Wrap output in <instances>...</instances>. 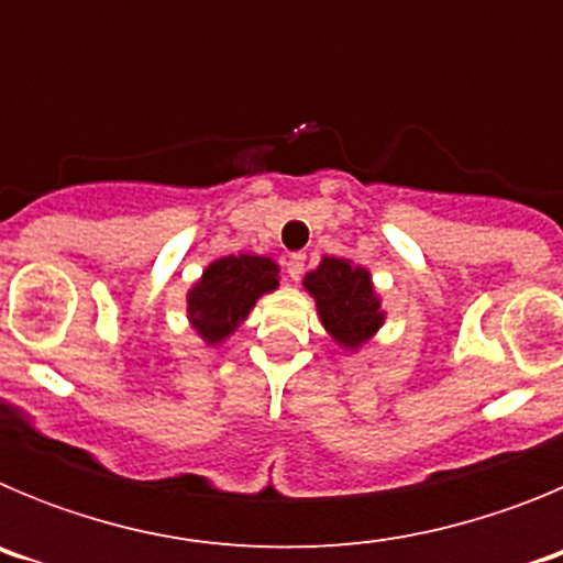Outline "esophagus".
Segmentation results:
<instances>
[{"label": "esophagus", "instance_id": "34e87169", "mask_svg": "<svg viewBox=\"0 0 563 563\" xmlns=\"http://www.w3.org/2000/svg\"><path fill=\"white\" fill-rule=\"evenodd\" d=\"M305 262H307V256L301 251L298 253H290V256H287V273H290V278L292 282H298V278L305 276Z\"/></svg>", "mask_w": 563, "mask_h": 563}]
</instances>
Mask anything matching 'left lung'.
I'll use <instances>...</instances> for the list:
<instances>
[{
    "label": "left lung",
    "mask_w": 563,
    "mask_h": 563,
    "mask_svg": "<svg viewBox=\"0 0 563 563\" xmlns=\"http://www.w3.org/2000/svg\"><path fill=\"white\" fill-rule=\"evenodd\" d=\"M305 290L316 298L321 324L343 350H357L383 327L386 312L369 271L350 258H321V265L305 276Z\"/></svg>",
    "instance_id": "1"
}]
</instances>
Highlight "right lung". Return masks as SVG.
<instances>
[{"label":"right lung","mask_w":563,"mask_h":563,"mask_svg":"<svg viewBox=\"0 0 563 563\" xmlns=\"http://www.w3.org/2000/svg\"><path fill=\"white\" fill-rule=\"evenodd\" d=\"M278 287V265L267 256H222L202 271L188 290V321L208 343L225 341L247 318L258 298Z\"/></svg>","instance_id":"add662e5"}]
</instances>
